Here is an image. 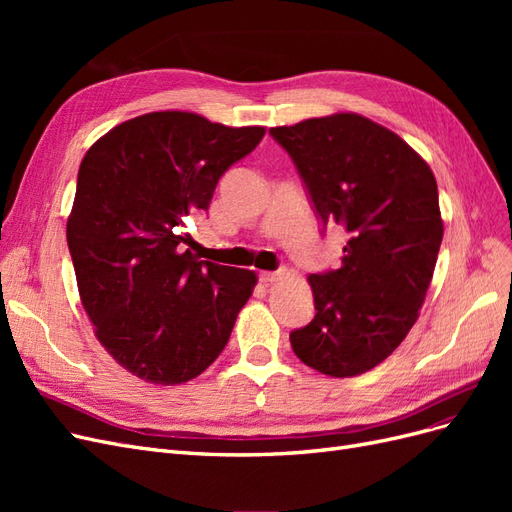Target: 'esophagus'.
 I'll use <instances>...</instances> for the list:
<instances>
[{
    "instance_id": "1",
    "label": "esophagus",
    "mask_w": 512,
    "mask_h": 512,
    "mask_svg": "<svg viewBox=\"0 0 512 512\" xmlns=\"http://www.w3.org/2000/svg\"><path fill=\"white\" fill-rule=\"evenodd\" d=\"M282 277V273L280 271H262L260 273V282L262 284H273V282H277Z\"/></svg>"
}]
</instances>
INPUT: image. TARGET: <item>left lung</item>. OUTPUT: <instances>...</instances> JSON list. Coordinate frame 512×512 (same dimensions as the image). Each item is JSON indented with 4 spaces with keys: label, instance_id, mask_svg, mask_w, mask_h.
<instances>
[{
    "label": "left lung",
    "instance_id": "8db88e82",
    "mask_svg": "<svg viewBox=\"0 0 512 512\" xmlns=\"http://www.w3.org/2000/svg\"><path fill=\"white\" fill-rule=\"evenodd\" d=\"M322 224H344L342 267L309 275L316 316L290 333L299 359L352 378L380 365L421 312L444 235L429 164L380 123L333 113L271 128Z\"/></svg>",
    "mask_w": 512,
    "mask_h": 512
}]
</instances>
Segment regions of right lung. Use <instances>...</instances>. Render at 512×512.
<instances>
[{
    "mask_svg": "<svg viewBox=\"0 0 512 512\" xmlns=\"http://www.w3.org/2000/svg\"><path fill=\"white\" fill-rule=\"evenodd\" d=\"M262 126L228 128L158 111L119 123L79 168L66 237L81 303L104 350L132 376L183 384L218 359L258 277L198 260L185 220L254 151Z\"/></svg>",
    "mask_w": 512,
    "mask_h": 512,
    "instance_id": "1",
    "label": "right lung"
}]
</instances>
